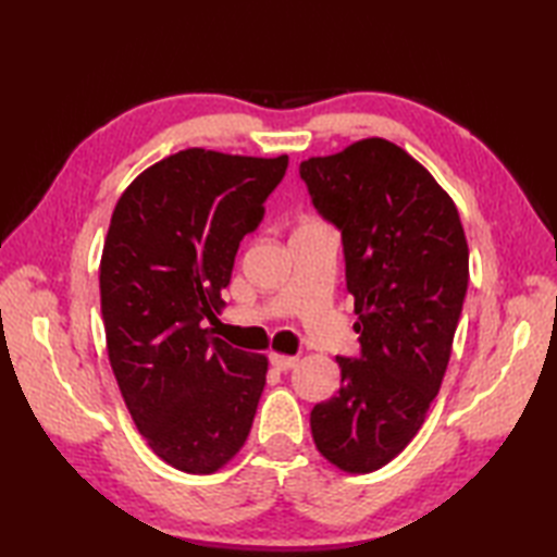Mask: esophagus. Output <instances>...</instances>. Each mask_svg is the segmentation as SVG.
Returning a JSON list of instances; mask_svg holds the SVG:
<instances>
[{
  "instance_id": "34e87169",
  "label": "esophagus",
  "mask_w": 557,
  "mask_h": 557,
  "mask_svg": "<svg viewBox=\"0 0 557 557\" xmlns=\"http://www.w3.org/2000/svg\"><path fill=\"white\" fill-rule=\"evenodd\" d=\"M270 363L275 366L277 371H289L297 366V357H285V354H270Z\"/></svg>"
}]
</instances>
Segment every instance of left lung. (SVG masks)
I'll return each mask as SVG.
<instances>
[{
  "mask_svg": "<svg viewBox=\"0 0 557 557\" xmlns=\"http://www.w3.org/2000/svg\"><path fill=\"white\" fill-rule=\"evenodd\" d=\"M311 203L342 236L359 357L311 411L315 447L369 474L419 433L441 389L469 285L459 212L429 170L385 138L299 164Z\"/></svg>",
  "mask_w": 557,
  "mask_h": 557,
  "instance_id": "obj_1",
  "label": "left lung"
}]
</instances>
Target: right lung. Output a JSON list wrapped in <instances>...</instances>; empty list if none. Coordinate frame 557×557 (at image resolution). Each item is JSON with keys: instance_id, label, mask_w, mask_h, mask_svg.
<instances>
[{"instance_id": "obj_1", "label": "right lung", "mask_w": 557, "mask_h": 557, "mask_svg": "<svg viewBox=\"0 0 557 557\" xmlns=\"http://www.w3.org/2000/svg\"><path fill=\"white\" fill-rule=\"evenodd\" d=\"M287 164L188 148L148 168L112 212L100 263L112 371L140 435L188 474L239 453L263 395L268 359L203 323Z\"/></svg>"}]
</instances>
